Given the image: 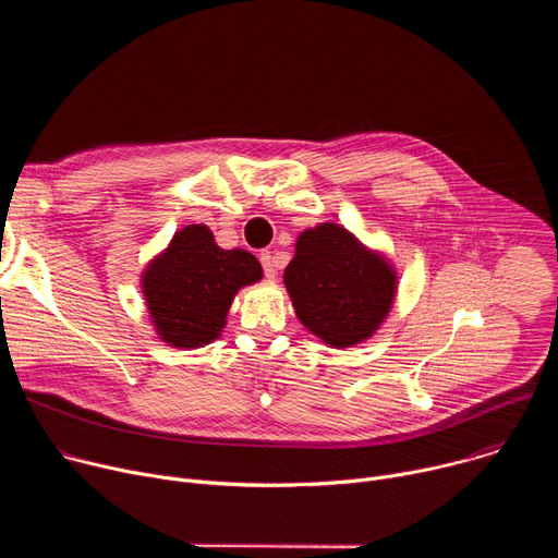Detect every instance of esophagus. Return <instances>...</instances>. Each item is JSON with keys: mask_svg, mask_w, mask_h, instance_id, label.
Masks as SVG:
<instances>
[{"mask_svg": "<svg viewBox=\"0 0 558 558\" xmlns=\"http://www.w3.org/2000/svg\"><path fill=\"white\" fill-rule=\"evenodd\" d=\"M260 263H263L265 276H267V278H276V258L271 256V252H263V254H260Z\"/></svg>", "mask_w": 558, "mask_h": 558, "instance_id": "1", "label": "esophagus"}]
</instances>
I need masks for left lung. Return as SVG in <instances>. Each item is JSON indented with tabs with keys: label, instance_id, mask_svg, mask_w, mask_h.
I'll list each match as a JSON object with an SVG mask.
<instances>
[{
	"label": "left lung",
	"instance_id": "8db88e82",
	"mask_svg": "<svg viewBox=\"0 0 558 558\" xmlns=\"http://www.w3.org/2000/svg\"><path fill=\"white\" fill-rule=\"evenodd\" d=\"M284 284L300 323L336 349L375 333L395 295V274L333 222L300 233Z\"/></svg>",
	"mask_w": 558,
	"mask_h": 558
}]
</instances>
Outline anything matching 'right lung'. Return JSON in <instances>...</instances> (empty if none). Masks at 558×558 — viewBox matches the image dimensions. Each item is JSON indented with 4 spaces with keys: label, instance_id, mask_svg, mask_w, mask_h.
<instances>
[{
    "label": "right lung",
    "instance_id": "obj_1",
    "mask_svg": "<svg viewBox=\"0 0 558 558\" xmlns=\"http://www.w3.org/2000/svg\"><path fill=\"white\" fill-rule=\"evenodd\" d=\"M260 278L254 254L220 250L205 225H190L149 265L143 291L158 336L194 349L218 338L233 293Z\"/></svg>",
    "mask_w": 558,
    "mask_h": 558
}]
</instances>
